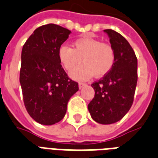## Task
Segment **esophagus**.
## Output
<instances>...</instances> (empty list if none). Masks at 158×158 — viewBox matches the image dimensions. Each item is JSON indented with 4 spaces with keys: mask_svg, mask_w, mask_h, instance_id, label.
Masks as SVG:
<instances>
[{
    "mask_svg": "<svg viewBox=\"0 0 158 158\" xmlns=\"http://www.w3.org/2000/svg\"><path fill=\"white\" fill-rule=\"evenodd\" d=\"M85 85H86V84H84V83H79V88L80 89H81L84 86H85Z\"/></svg>",
    "mask_w": 158,
    "mask_h": 158,
    "instance_id": "esophagus-1",
    "label": "esophagus"
}]
</instances>
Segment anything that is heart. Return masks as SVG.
I'll use <instances>...</instances> for the list:
<instances>
[{
	"mask_svg": "<svg viewBox=\"0 0 158 158\" xmlns=\"http://www.w3.org/2000/svg\"><path fill=\"white\" fill-rule=\"evenodd\" d=\"M60 63L66 70L70 71L81 62V66L71 71L74 80H87L95 77L104 76L111 70L115 63V52L111 44L102 43L91 37H81L73 42V48L62 45L58 51Z\"/></svg>",
	"mask_w": 158,
	"mask_h": 158,
	"instance_id": "heart-1",
	"label": "heart"
}]
</instances>
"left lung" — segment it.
<instances>
[{
	"instance_id": "8db88e82",
	"label": "left lung",
	"mask_w": 158,
	"mask_h": 158,
	"mask_svg": "<svg viewBox=\"0 0 158 158\" xmlns=\"http://www.w3.org/2000/svg\"><path fill=\"white\" fill-rule=\"evenodd\" d=\"M115 52V63L108 74L91 84L94 98L88 108L100 124H112L126 115L132 107L138 82V60L129 43L113 30H104Z\"/></svg>"
}]
</instances>
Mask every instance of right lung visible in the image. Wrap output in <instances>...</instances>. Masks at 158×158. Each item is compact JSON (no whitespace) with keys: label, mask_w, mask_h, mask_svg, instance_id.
<instances>
[{"label":"right lung","mask_w":158,"mask_h":158,"mask_svg":"<svg viewBox=\"0 0 158 158\" xmlns=\"http://www.w3.org/2000/svg\"><path fill=\"white\" fill-rule=\"evenodd\" d=\"M71 31L48 24L37 28L21 52L20 84L30 116L43 125L62 120L69 98L79 90L60 64L59 49Z\"/></svg>","instance_id":"obj_1"}]
</instances>
